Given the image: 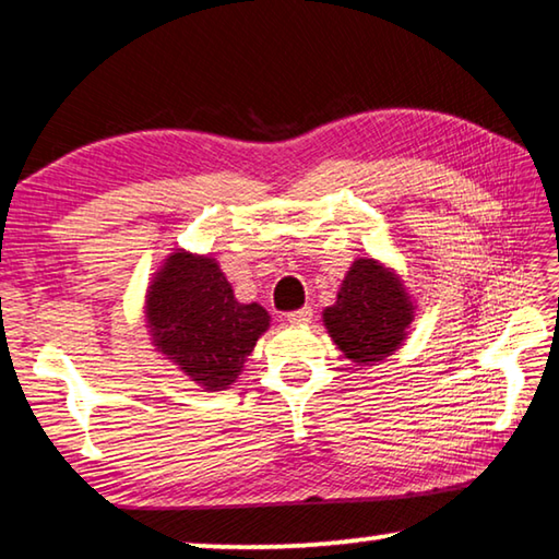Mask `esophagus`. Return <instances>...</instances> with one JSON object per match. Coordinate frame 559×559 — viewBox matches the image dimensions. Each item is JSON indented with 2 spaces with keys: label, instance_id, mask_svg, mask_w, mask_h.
<instances>
[{
  "label": "esophagus",
  "instance_id": "esophagus-1",
  "mask_svg": "<svg viewBox=\"0 0 559 559\" xmlns=\"http://www.w3.org/2000/svg\"><path fill=\"white\" fill-rule=\"evenodd\" d=\"M286 318H288V323H293V325H306V323H310V320H313V308L302 306L298 310H290Z\"/></svg>",
  "mask_w": 559,
  "mask_h": 559
}]
</instances>
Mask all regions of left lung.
<instances>
[{
	"instance_id": "obj_1",
	"label": "left lung",
	"mask_w": 559,
	"mask_h": 559,
	"mask_svg": "<svg viewBox=\"0 0 559 559\" xmlns=\"http://www.w3.org/2000/svg\"><path fill=\"white\" fill-rule=\"evenodd\" d=\"M325 328L347 359L377 362L394 353L412 323V306L392 273L372 259H359L343 281L337 302L325 313Z\"/></svg>"
}]
</instances>
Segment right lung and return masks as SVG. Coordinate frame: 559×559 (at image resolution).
<instances>
[{"label": "right lung", "instance_id": "add662e5", "mask_svg": "<svg viewBox=\"0 0 559 559\" xmlns=\"http://www.w3.org/2000/svg\"><path fill=\"white\" fill-rule=\"evenodd\" d=\"M155 345L206 390H224L269 328L259 302L243 306L216 261L179 251L147 293Z\"/></svg>", "mask_w": 559, "mask_h": 559}]
</instances>
